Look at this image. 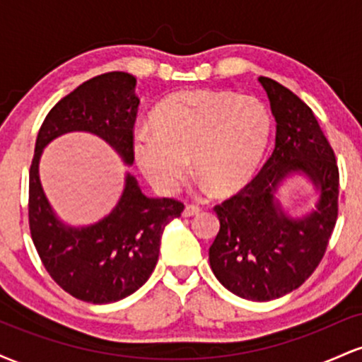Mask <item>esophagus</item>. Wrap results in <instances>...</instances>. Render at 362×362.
Returning <instances> with one entry per match:
<instances>
[{
	"mask_svg": "<svg viewBox=\"0 0 362 362\" xmlns=\"http://www.w3.org/2000/svg\"><path fill=\"white\" fill-rule=\"evenodd\" d=\"M201 213V207L199 206H195V204H187L185 206V209H184V214L185 218H190V216H195V214H199Z\"/></svg>",
	"mask_w": 362,
	"mask_h": 362,
	"instance_id": "obj_1",
	"label": "esophagus"
}]
</instances>
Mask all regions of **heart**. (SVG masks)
I'll list each match as a JSON object with an SVG mask.
<instances>
[{
    "label": "heart",
    "mask_w": 362,
    "mask_h": 362,
    "mask_svg": "<svg viewBox=\"0 0 362 362\" xmlns=\"http://www.w3.org/2000/svg\"><path fill=\"white\" fill-rule=\"evenodd\" d=\"M153 129L136 132L134 158L144 178L173 194L190 160L216 194L238 190L259 167L271 134V117L253 97L192 90L172 95L153 112Z\"/></svg>",
    "instance_id": "heart-1"
}]
</instances>
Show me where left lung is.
I'll list each match as a JSON object with an SVG mask.
<instances>
[{"instance_id":"left-lung-1","label":"left lung","mask_w":362,"mask_h":362,"mask_svg":"<svg viewBox=\"0 0 362 362\" xmlns=\"http://www.w3.org/2000/svg\"><path fill=\"white\" fill-rule=\"evenodd\" d=\"M267 91L276 119V148L238 194L214 206L219 231L209 265L228 291L250 301H271L298 289L318 267L339 214V167L313 112L271 78ZM291 173H305L320 190L317 209L289 218L275 190Z\"/></svg>"}]
</instances>
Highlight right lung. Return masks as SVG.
Wrapping results in <instances>:
<instances>
[{
	"mask_svg": "<svg viewBox=\"0 0 362 362\" xmlns=\"http://www.w3.org/2000/svg\"><path fill=\"white\" fill-rule=\"evenodd\" d=\"M136 78L112 71L95 76L61 98L39 129L28 173V224L45 271L76 300L107 305L138 291L155 271L165 226L184 204L151 199L127 173L117 206L98 223L66 226L54 214L39 178L42 149L66 132L85 131L110 144L126 165L134 161Z\"/></svg>",
	"mask_w": 362,
	"mask_h": 362,
	"instance_id": "1",
	"label": "right lung"
}]
</instances>
